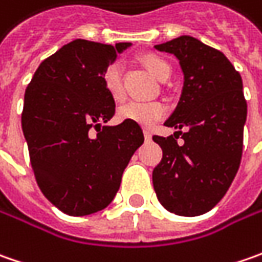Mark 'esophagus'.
Returning <instances> with one entry per match:
<instances>
[{"mask_svg":"<svg viewBox=\"0 0 262 262\" xmlns=\"http://www.w3.org/2000/svg\"><path fill=\"white\" fill-rule=\"evenodd\" d=\"M144 138H146V141H150V140H151V133H150L148 129H144Z\"/></svg>","mask_w":262,"mask_h":262,"instance_id":"obj_1","label":"esophagus"}]
</instances>
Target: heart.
I'll use <instances>...</instances> for the list:
<instances>
[{"label":"heart","mask_w":262,"mask_h":262,"mask_svg":"<svg viewBox=\"0 0 262 262\" xmlns=\"http://www.w3.org/2000/svg\"><path fill=\"white\" fill-rule=\"evenodd\" d=\"M141 62L146 67L147 71L160 81L167 80L172 73L170 64L166 59L155 54H147L141 56ZM102 86L112 100L121 102L124 99L125 92H124V84H122V71L118 62H112L103 70ZM166 106L162 102H131L119 109L118 116L122 121H133L140 125L150 126L156 121L162 119L166 115Z\"/></svg>","instance_id":"1"}]
</instances>
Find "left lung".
Instances as JSON below:
<instances>
[{
  "label": "left lung",
  "mask_w": 262,
  "mask_h": 262,
  "mask_svg": "<svg viewBox=\"0 0 262 262\" xmlns=\"http://www.w3.org/2000/svg\"><path fill=\"white\" fill-rule=\"evenodd\" d=\"M155 48L179 59L184 87L165 125L186 131L153 137L163 150L153 186L167 211L200 216L225 196L241 165L247 122L242 78L225 54L192 36ZM179 135L182 145L177 144Z\"/></svg>",
  "instance_id": "left-lung-1"
}]
</instances>
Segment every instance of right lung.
<instances>
[{
	"instance_id": "add662e5",
	"label": "right lung",
	"mask_w": 262,
	"mask_h": 262,
	"mask_svg": "<svg viewBox=\"0 0 262 262\" xmlns=\"http://www.w3.org/2000/svg\"><path fill=\"white\" fill-rule=\"evenodd\" d=\"M129 46L76 39L42 61L26 89L21 128L36 182L68 216L109 206L126 165L144 143L137 122L102 126L115 115L102 73Z\"/></svg>"
}]
</instances>
